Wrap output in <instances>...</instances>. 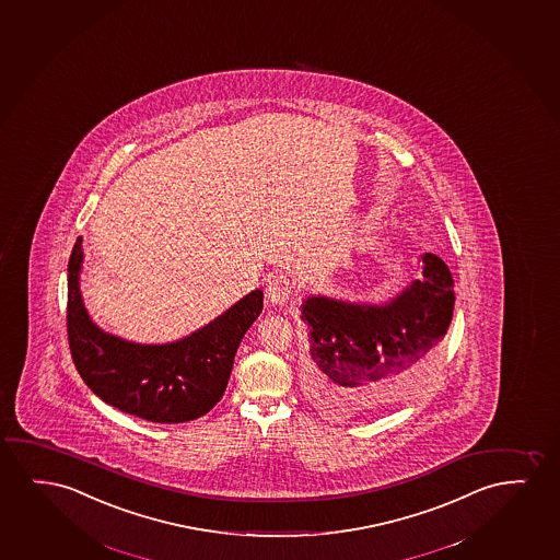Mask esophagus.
Instances as JSON below:
<instances>
[{"mask_svg": "<svg viewBox=\"0 0 560 560\" xmlns=\"http://www.w3.org/2000/svg\"><path fill=\"white\" fill-rule=\"evenodd\" d=\"M266 296H268L271 304H276V306H284L292 296L291 279L283 276V273L271 277L268 281V289H266Z\"/></svg>", "mask_w": 560, "mask_h": 560, "instance_id": "34e87169", "label": "esophagus"}]
</instances>
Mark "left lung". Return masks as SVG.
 <instances>
[{
    "label": "left lung",
    "mask_w": 560,
    "mask_h": 560,
    "mask_svg": "<svg viewBox=\"0 0 560 560\" xmlns=\"http://www.w3.org/2000/svg\"><path fill=\"white\" fill-rule=\"evenodd\" d=\"M422 277L384 304L307 296L304 390L323 415L350 419L401 404L429 383L455 306L453 277L422 254Z\"/></svg>",
    "instance_id": "8db88e82"
}]
</instances>
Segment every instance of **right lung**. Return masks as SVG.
I'll return each instance as SVG.
<instances>
[{"label": "right lung", "instance_id": "1", "mask_svg": "<svg viewBox=\"0 0 560 560\" xmlns=\"http://www.w3.org/2000/svg\"><path fill=\"white\" fill-rule=\"evenodd\" d=\"M82 237L69 260L67 330L78 373L108 406L151 422H187L222 399L238 345L264 307L260 289L189 337L139 345L97 327L80 292Z\"/></svg>", "mask_w": 560, "mask_h": 560}]
</instances>
